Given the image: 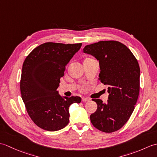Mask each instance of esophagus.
<instances>
[{
	"label": "esophagus",
	"mask_w": 157,
	"mask_h": 157,
	"mask_svg": "<svg viewBox=\"0 0 157 157\" xmlns=\"http://www.w3.org/2000/svg\"><path fill=\"white\" fill-rule=\"evenodd\" d=\"M90 101V99L88 98H82V102H86V101Z\"/></svg>",
	"instance_id": "34e87169"
}]
</instances>
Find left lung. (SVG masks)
Wrapping results in <instances>:
<instances>
[{
    "mask_svg": "<svg viewBox=\"0 0 157 157\" xmlns=\"http://www.w3.org/2000/svg\"><path fill=\"white\" fill-rule=\"evenodd\" d=\"M84 52L99 61V80L108 85L109 100L92 99L98 105L90 121L100 131H117L128 121L134 110L140 92V67L131 51L122 43L100 41L86 46Z\"/></svg>",
    "mask_w": 157,
    "mask_h": 157,
    "instance_id": "8db88e82",
    "label": "left lung"
}]
</instances>
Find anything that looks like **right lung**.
<instances>
[{
  "instance_id": "add662e5",
  "label": "right lung",
  "mask_w": 157,
  "mask_h": 157,
  "mask_svg": "<svg viewBox=\"0 0 157 157\" xmlns=\"http://www.w3.org/2000/svg\"><path fill=\"white\" fill-rule=\"evenodd\" d=\"M82 44L46 42L33 50L23 62L21 98L39 128L50 132L64 128L69 121V106L81 102L79 96L62 97L56 89L67 64Z\"/></svg>"
}]
</instances>
